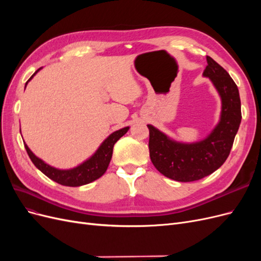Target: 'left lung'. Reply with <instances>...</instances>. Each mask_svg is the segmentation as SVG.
<instances>
[{
	"instance_id": "8db88e82",
	"label": "left lung",
	"mask_w": 261,
	"mask_h": 261,
	"mask_svg": "<svg viewBox=\"0 0 261 261\" xmlns=\"http://www.w3.org/2000/svg\"><path fill=\"white\" fill-rule=\"evenodd\" d=\"M203 76L209 77L222 100L221 120L210 135L199 143L180 144L147 125L151 162L164 176L194 181L210 175L227 159L239 130L242 112L239 88L226 70L207 57Z\"/></svg>"
}]
</instances>
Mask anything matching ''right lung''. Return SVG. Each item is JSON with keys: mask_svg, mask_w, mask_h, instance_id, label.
Instances as JSON below:
<instances>
[{"mask_svg": "<svg viewBox=\"0 0 261 261\" xmlns=\"http://www.w3.org/2000/svg\"><path fill=\"white\" fill-rule=\"evenodd\" d=\"M39 69L36 70L35 74L29 78L28 82L37 74ZM28 82L26 83V85L28 84ZM128 128L129 127H124L122 129H118L112 133L111 135H110L103 143H102V145L99 147L96 153H94L90 159H88L83 164L78 165V167L70 170H59L53 167H50L49 164L44 163L41 159H39L38 156H36L26 144H25V148L30 158V160L33 161V163L43 173L44 175H46L49 178L57 181V183L61 185L72 186V187L82 186V185L91 183V181L96 180L97 178L101 177L105 174L109 167V163L111 161L114 144L123 135H125V134L127 133Z\"/></svg>", "mask_w": 261, "mask_h": 261, "instance_id": "add662e5", "label": "right lung"}]
</instances>
